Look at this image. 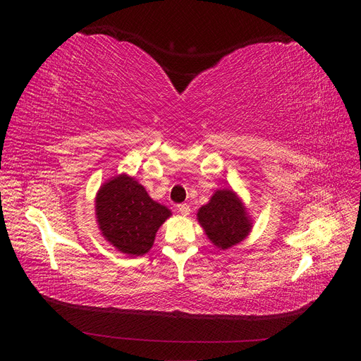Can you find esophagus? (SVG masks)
<instances>
[{
	"label": "esophagus",
	"mask_w": 361,
	"mask_h": 361,
	"mask_svg": "<svg viewBox=\"0 0 361 361\" xmlns=\"http://www.w3.org/2000/svg\"><path fill=\"white\" fill-rule=\"evenodd\" d=\"M178 211L182 214V215H188L191 212V207L190 204L187 203H182V204H178Z\"/></svg>",
	"instance_id": "esophagus-1"
}]
</instances>
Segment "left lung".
<instances>
[{
  "instance_id": "obj_1",
  "label": "left lung",
  "mask_w": 361,
  "mask_h": 361,
  "mask_svg": "<svg viewBox=\"0 0 361 361\" xmlns=\"http://www.w3.org/2000/svg\"><path fill=\"white\" fill-rule=\"evenodd\" d=\"M197 221L209 241L220 250L232 248L250 235L253 218L232 188L216 190L197 211Z\"/></svg>"
}]
</instances>
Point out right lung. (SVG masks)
<instances>
[{
  "label": "right lung",
  "mask_w": 361,
  "mask_h": 361,
  "mask_svg": "<svg viewBox=\"0 0 361 361\" xmlns=\"http://www.w3.org/2000/svg\"><path fill=\"white\" fill-rule=\"evenodd\" d=\"M96 223L106 243L126 256H143L171 211L126 173L101 185L94 199Z\"/></svg>",
  "instance_id": "add662e5"
}]
</instances>
